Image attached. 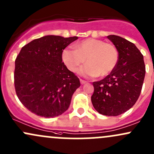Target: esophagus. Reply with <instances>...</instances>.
<instances>
[{"mask_svg": "<svg viewBox=\"0 0 154 154\" xmlns=\"http://www.w3.org/2000/svg\"><path fill=\"white\" fill-rule=\"evenodd\" d=\"M80 83L82 84V85H83V84L86 83V81L84 80H82V79H80Z\"/></svg>", "mask_w": 154, "mask_h": 154, "instance_id": "34e87169", "label": "esophagus"}]
</instances>
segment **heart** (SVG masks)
<instances>
[{
  "mask_svg": "<svg viewBox=\"0 0 154 154\" xmlns=\"http://www.w3.org/2000/svg\"><path fill=\"white\" fill-rule=\"evenodd\" d=\"M75 49L67 47L62 52V60L66 67L75 72L79 67L85 77H105L114 70L118 61V52L115 45L96 38H88L76 44Z\"/></svg>",
  "mask_w": 154,
  "mask_h": 154,
  "instance_id": "obj_1",
  "label": "heart"
}]
</instances>
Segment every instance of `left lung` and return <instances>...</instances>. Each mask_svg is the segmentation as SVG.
Returning a JSON list of instances; mask_svg holds the SVG:
<instances>
[{"label":"left lung","mask_w":154,"mask_h":154,"mask_svg":"<svg viewBox=\"0 0 154 154\" xmlns=\"http://www.w3.org/2000/svg\"><path fill=\"white\" fill-rule=\"evenodd\" d=\"M107 38L118 52L114 70L100 81L93 82L91 102L100 114L117 116L134 105L141 93L146 74L143 54L133 43L116 35Z\"/></svg>","instance_id":"left-lung-1"}]
</instances>
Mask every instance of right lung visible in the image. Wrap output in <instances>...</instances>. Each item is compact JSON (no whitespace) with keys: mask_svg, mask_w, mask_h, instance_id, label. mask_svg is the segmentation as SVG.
Listing matches in <instances>:
<instances>
[{"mask_svg":"<svg viewBox=\"0 0 154 154\" xmlns=\"http://www.w3.org/2000/svg\"><path fill=\"white\" fill-rule=\"evenodd\" d=\"M77 39L51 35L22 47L15 60L14 88L18 99L31 112L54 118L68 109L80 82L62 62V52Z\"/></svg>","mask_w":154,"mask_h":154,"instance_id":"obj_1","label":"right lung"}]
</instances>
